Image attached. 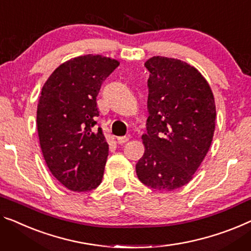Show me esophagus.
Returning a JSON list of instances; mask_svg holds the SVG:
<instances>
[{
    "label": "esophagus",
    "mask_w": 251,
    "mask_h": 251,
    "mask_svg": "<svg viewBox=\"0 0 251 251\" xmlns=\"http://www.w3.org/2000/svg\"><path fill=\"white\" fill-rule=\"evenodd\" d=\"M129 138H130L129 135H127V136H119V137H117V142H118L119 144H124V143H126L127 141H129Z\"/></svg>",
    "instance_id": "34e87169"
}]
</instances>
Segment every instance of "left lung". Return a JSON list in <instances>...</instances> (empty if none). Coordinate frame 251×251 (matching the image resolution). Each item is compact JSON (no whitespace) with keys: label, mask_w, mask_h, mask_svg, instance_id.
I'll list each match as a JSON object with an SVG mask.
<instances>
[{"label":"left lung","mask_w":251,"mask_h":251,"mask_svg":"<svg viewBox=\"0 0 251 251\" xmlns=\"http://www.w3.org/2000/svg\"><path fill=\"white\" fill-rule=\"evenodd\" d=\"M150 72L145 151L136 175L145 186L175 190L193 179L211 147L215 129L214 96L195 67L154 56Z\"/></svg>","instance_id":"obj_1"}]
</instances>
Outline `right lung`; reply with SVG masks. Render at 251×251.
Wrapping results in <instances>:
<instances>
[{
  "mask_svg": "<svg viewBox=\"0 0 251 251\" xmlns=\"http://www.w3.org/2000/svg\"><path fill=\"white\" fill-rule=\"evenodd\" d=\"M119 65L101 55H84L63 63L45 82L37 107V129L51 175L73 192H90L102 180L109 145L102 129L97 96Z\"/></svg>",
  "mask_w": 251,
  "mask_h": 251,
  "instance_id": "obj_1",
  "label": "right lung"
}]
</instances>
